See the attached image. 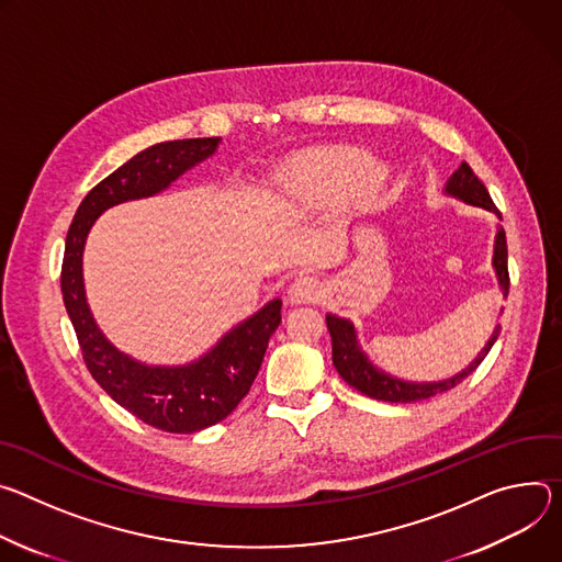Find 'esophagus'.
<instances>
[{
  "label": "esophagus",
  "instance_id": "34e87169",
  "mask_svg": "<svg viewBox=\"0 0 562 562\" xmlns=\"http://www.w3.org/2000/svg\"><path fill=\"white\" fill-rule=\"evenodd\" d=\"M319 296H322V283L310 274L296 277L288 288V299L292 303H315Z\"/></svg>",
  "mask_w": 562,
  "mask_h": 562
}]
</instances>
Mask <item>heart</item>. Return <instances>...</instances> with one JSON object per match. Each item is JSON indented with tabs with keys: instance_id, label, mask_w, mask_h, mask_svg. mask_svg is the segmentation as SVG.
Instances as JSON below:
<instances>
[{
	"instance_id": "1",
	"label": "heart",
	"mask_w": 562,
	"mask_h": 562,
	"mask_svg": "<svg viewBox=\"0 0 562 562\" xmlns=\"http://www.w3.org/2000/svg\"><path fill=\"white\" fill-rule=\"evenodd\" d=\"M384 169L368 165L363 151L355 147H322L292 158L277 173L279 192L307 207H319L339 201L344 194L361 203L378 194Z\"/></svg>"
}]
</instances>
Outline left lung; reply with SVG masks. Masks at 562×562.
Segmentation results:
<instances>
[{
  "mask_svg": "<svg viewBox=\"0 0 562 562\" xmlns=\"http://www.w3.org/2000/svg\"><path fill=\"white\" fill-rule=\"evenodd\" d=\"M445 192L449 196H456L469 205L475 207H484L493 214L501 216L497 207L493 205L484 182L473 173V169L462 162L453 176L449 178ZM493 268L497 274V283L503 288V294H509V268H507V236L505 229L501 227L495 234V249H493ZM328 324V333L333 337V363L337 368V372L341 375L344 382H348L352 389H357L359 393L372 397V400H382V402H393V404H411V402H419V400H428L440 395L445 391L456 389L462 380H467L471 372L482 363V359L488 355L491 346L495 344L497 335H501V326H495L491 339L486 341V346L482 348V352L475 357V361L469 363V368H464L460 375L445 380V382H432V384H413V382H404L397 378L386 375L384 370L375 368L368 357L361 352L359 344H357V335H355V326L348 319L328 315L326 317Z\"/></svg>",
  "mask_w": 562,
  "mask_h": 562,
  "instance_id": "8db88e82",
  "label": "left lung"
}]
</instances>
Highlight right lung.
Masks as SVG:
<instances>
[{"instance_id": "add662e5", "label": "right lung", "mask_w": 562, "mask_h": 562, "mask_svg": "<svg viewBox=\"0 0 562 562\" xmlns=\"http://www.w3.org/2000/svg\"><path fill=\"white\" fill-rule=\"evenodd\" d=\"M218 140L160 143L100 180L74 216L61 261V296L93 380L122 408L167 432L203 430L238 406L252 389L268 341L281 324V301H270L257 315L232 328L194 363L145 366L113 348L95 326L85 296L82 249L91 225L104 210L167 190L180 173L210 158Z\"/></svg>"}]
</instances>
